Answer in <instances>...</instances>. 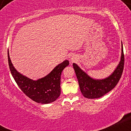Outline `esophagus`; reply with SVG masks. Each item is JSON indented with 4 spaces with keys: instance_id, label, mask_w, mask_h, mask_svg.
I'll return each mask as SVG.
<instances>
[{
    "instance_id": "obj_1",
    "label": "esophagus",
    "mask_w": 131,
    "mask_h": 131,
    "mask_svg": "<svg viewBox=\"0 0 131 131\" xmlns=\"http://www.w3.org/2000/svg\"><path fill=\"white\" fill-rule=\"evenodd\" d=\"M70 61H71V62H73V61L76 60V58L75 57L74 55H71V56L70 57Z\"/></svg>"
}]
</instances>
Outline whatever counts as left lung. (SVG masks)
I'll return each mask as SVG.
<instances>
[{
	"mask_svg": "<svg viewBox=\"0 0 131 131\" xmlns=\"http://www.w3.org/2000/svg\"><path fill=\"white\" fill-rule=\"evenodd\" d=\"M124 57L123 53V46L121 42V60L116 68L108 77L102 79H95L90 77L78 67L73 63V66L79 82L81 93L85 98L98 99L112 91L116 85L122 75L124 69Z\"/></svg>",
	"mask_w": 131,
	"mask_h": 131,
	"instance_id": "obj_1",
	"label": "left lung"
}]
</instances>
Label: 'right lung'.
<instances>
[{
	"mask_svg": "<svg viewBox=\"0 0 131 131\" xmlns=\"http://www.w3.org/2000/svg\"><path fill=\"white\" fill-rule=\"evenodd\" d=\"M8 60L12 75L17 85L33 101L47 104L55 101L60 95L61 74L64 68L70 64L68 60L58 64L49 74L37 80L29 79L17 71L12 63L8 51Z\"/></svg>",
	"mask_w": 131,
	"mask_h": 131,
	"instance_id": "add662e5",
	"label": "right lung"
}]
</instances>
